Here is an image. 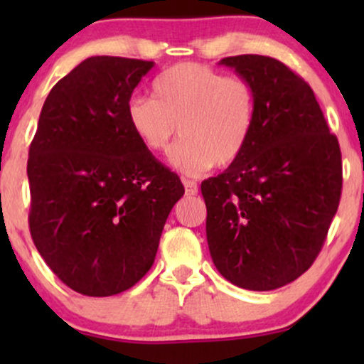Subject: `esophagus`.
<instances>
[{"mask_svg": "<svg viewBox=\"0 0 364 364\" xmlns=\"http://www.w3.org/2000/svg\"><path fill=\"white\" fill-rule=\"evenodd\" d=\"M181 181H183V185H185V191H186V195L193 196V195L198 193V186H196V183L193 181V179H186V178H183Z\"/></svg>", "mask_w": 364, "mask_h": 364, "instance_id": "1", "label": "esophagus"}]
</instances>
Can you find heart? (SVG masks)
<instances>
[{
	"instance_id": "b5f03b06",
	"label": "heart",
	"mask_w": 364,
	"mask_h": 364,
	"mask_svg": "<svg viewBox=\"0 0 364 364\" xmlns=\"http://www.w3.org/2000/svg\"><path fill=\"white\" fill-rule=\"evenodd\" d=\"M152 97L128 99V127L149 152L164 154L176 133L181 141L169 162L198 176L215 166L235 164L252 139L257 94L241 77H224L210 66L179 63L152 83Z\"/></svg>"
}]
</instances>
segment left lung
<instances>
[{
  "label": "left lung",
  "mask_w": 364,
  "mask_h": 364,
  "mask_svg": "<svg viewBox=\"0 0 364 364\" xmlns=\"http://www.w3.org/2000/svg\"><path fill=\"white\" fill-rule=\"evenodd\" d=\"M252 83L257 116L245 152L202 183L207 243L223 277L272 291L306 272L339 207L342 162L311 87L281 61L224 58Z\"/></svg>",
  "instance_id": "8db88e82"
}]
</instances>
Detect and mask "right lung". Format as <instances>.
I'll return each mask as SVG.
<instances>
[{
  "mask_svg": "<svg viewBox=\"0 0 364 364\" xmlns=\"http://www.w3.org/2000/svg\"><path fill=\"white\" fill-rule=\"evenodd\" d=\"M154 61L92 56L49 92L28 150V225L73 291L112 296L149 272L185 193L128 127V99Z\"/></svg>",
  "mask_w": 364,
  "mask_h": 364,
  "instance_id": "add662e5",
  "label": "right lung"
}]
</instances>
